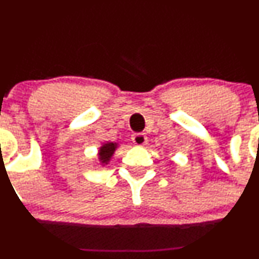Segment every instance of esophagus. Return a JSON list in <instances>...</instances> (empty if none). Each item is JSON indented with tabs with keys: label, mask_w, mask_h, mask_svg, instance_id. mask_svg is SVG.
Listing matches in <instances>:
<instances>
[{
	"label": "esophagus",
	"mask_w": 259,
	"mask_h": 259,
	"mask_svg": "<svg viewBox=\"0 0 259 259\" xmlns=\"http://www.w3.org/2000/svg\"><path fill=\"white\" fill-rule=\"evenodd\" d=\"M132 140H133V143H134L135 145L143 146V145L146 144V142H148V138H146L145 134H142V133H139V134L133 135Z\"/></svg>",
	"instance_id": "34e87169"
}]
</instances>
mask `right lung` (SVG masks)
<instances>
[{"label": "right lung", "mask_w": 259, "mask_h": 259, "mask_svg": "<svg viewBox=\"0 0 259 259\" xmlns=\"http://www.w3.org/2000/svg\"><path fill=\"white\" fill-rule=\"evenodd\" d=\"M117 144L115 143H108V144H104L99 150V159L103 164H108V161L110 160V158L113 156L115 149H116Z\"/></svg>", "instance_id": "right-lung-1"}]
</instances>
